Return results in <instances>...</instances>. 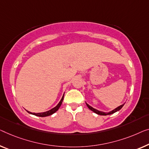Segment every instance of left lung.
<instances>
[{
  "mask_svg": "<svg viewBox=\"0 0 149 149\" xmlns=\"http://www.w3.org/2000/svg\"><path fill=\"white\" fill-rule=\"evenodd\" d=\"M86 105H87V106L88 107L89 109L91 110L92 111H93V112L96 113V114H99V115H102V116H106V115L112 114H113V113H115L116 112H117V111H118V110H120L121 108L123 107V106L124 105V104H122V105L119 106L118 107H117L116 108H115L114 110H112V111H110V112H107V113H106V112H102V111H99V110H96V109H95V108L92 107V106H90L89 105V104H88L87 103H86Z\"/></svg>",
  "mask_w": 149,
  "mask_h": 149,
  "instance_id": "obj_1",
  "label": "left lung"
}]
</instances>
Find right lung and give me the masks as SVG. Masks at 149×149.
<instances>
[{"mask_svg":"<svg viewBox=\"0 0 149 149\" xmlns=\"http://www.w3.org/2000/svg\"><path fill=\"white\" fill-rule=\"evenodd\" d=\"M63 97H64V94L63 97H62V98L61 99L60 102H59V104H57V105L55 106V107H54L53 108H52V109H51L50 110H48L47 111V112H41V113H33V112H29V111H27V112L29 113V114H33V115H35V116H40V117H45V116H50V115L53 114V113H55V112H57V110H58V109L59 108V107H60L61 104H62V102H63Z\"/></svg>","mask_w":149,"mask_h":149,"instance_id":"obj_1","label":"right lung"}]
</instances>
